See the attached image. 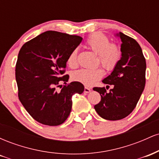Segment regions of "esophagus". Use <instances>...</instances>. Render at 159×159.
Returning <instances> with one entry per match:
<instances>
[{"mask_svg": "<svg viewBox=\"0 0 159 159\" xmlns=\"http://www.w3.org/2000/svg\"><path fill=\"white\" fill-rule=\"evenodd\" d=\"M90 91H91L90 88H89V87H84V93H90Z\"/></svg>", "mask_w": 159, "mask_h": 159, "instance_id": "obj_1", "label": "esophagus"}]
</instances>
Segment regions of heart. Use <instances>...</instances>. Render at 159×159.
<instances>
[{
	"instance_id": "b5f03b06",
	"label": "heart",
	"mask_w": 159,
	"mask_h": 159,
	"mask_svg": "<svg viewBox=\"0 0 159 159\" xmlns=\"http://www.w3.org/2000/svg\"><path fill=\"white\" fill-rule=\"evenodd\" d=\"M86 45L98 54V61L107 70L114 69L120 59V50L115 43H109V39L102 33H94L86 40ZM77 49L71 52L67 59L70 67L77 65ZM104 75L102 68L81 69L72 74V79L86 86H92Z\"/></svg>"
}]
</instances>
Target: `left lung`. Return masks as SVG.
<instances>
[{
	"label": "left lung",
	"instance_id": "left-lung-1",
	"mask_svg": "<svg viewBox=\"0 0 159 159\" xmlns=\"http://www.w3.org/2000/svg\"><path fill=\"white\" fill-rule=\"evenodd\" d=\"M115 36L121 39L122 54L111 73L102 80L113 85L110 92L105 87H94L101 96L94 106L97 114L107 120H118L129 116L139 101L146 83V60L136 40L120 32Z\"/></svg>",
	"mask_w": 159,
	"mask_h": 159
}]
</instances>
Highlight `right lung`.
Listing matches in <instances>:
<instances>
[{"label":"right lung","mask_w":159,"mask_h":159,"mask_svg":"<svg viewBox=\"0 0 159 159\" xmlns=\"http://www.w3.org/2000/svg\"><path fill=\"white\" fill-rule=\"evenodd\" d=\"M82 37L57 31L39 34L20 49L16 66V80L20 102L29 114L39 123L59 125L68 118L72 110V96L81 94L84 87L73 81L61 91L56 87L66 82L62 77L71 52L78 47Z\"/></svg>","instance_id":"add662e5"}]
</instances>
